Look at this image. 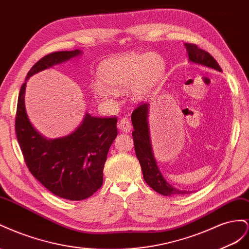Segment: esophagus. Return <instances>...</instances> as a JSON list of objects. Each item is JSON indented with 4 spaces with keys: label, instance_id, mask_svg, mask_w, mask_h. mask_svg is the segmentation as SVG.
Wrapping results in <instances>:
<instances>
[{
    "label": "esophagus",
    "instance_id": "1",
    "mask_svg": "<svg viewBox=\"0 0 249 249\" xmlns=\"http://www.w3.org/2000/svg\"><path fill=\"white\" fill-rule=\"evenodd\" d=\"M118 128L122 132H129L131 130V123H130L129 119H127V118L121 119L119 121Z\"/></svg>",
    "mask_w": 249,
    "mask_h": 249
}]
</instances>
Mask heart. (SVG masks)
Returning <instances> with one entry per match:
<instances>
[{"label": "heart", "instance_id": "heart-1", "mask_svg": "<svg viewBox=\"0 0 249 249\" xmlns=\"http://www.w3.org/2000/svg\"><path fill=\"white\" fill-rule=\"evenodd\" d=\"M164 60L155 53H129L104 60L98 70L102 84L96 85V93L109 98L113 90L127 89L133 100L144 99L164 72Z\"/></svg>", "mask_w": 249, "mask_h": 249}]
</instances>
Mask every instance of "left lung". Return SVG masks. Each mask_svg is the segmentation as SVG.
<instances>
[{
    "label": "left lung",
    "instance_id": "1",
    "mask_svg": "<svg viewBox=\"0 0 249 249\" xmlns=\"http://www.w3.org/2000/svg\"><path fill=\"white\" fill-rule=\"evenodd\" d=\"M186 48L188 50L189 58L192 62L217 70L219 72L222 71L215 58L207 51L198 48L197 45L186 44ZM147 115L148 104L146 103L140 104L132 111L131 115V121L134 128L132 131L134 150H136V155L140 161L145 181L148 183L149 187H151L155 192L164 196L189 194V192L187 191H180L170 186L158 168L152 153L150 138H149Z\"/></svg>",
    "mask_w": 249,
    "mask_h": 249
}]
</instances>
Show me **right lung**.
Wrapping results in <instances>:
<instances>
[{
	"mask_svg": "<svg viewBox=\"0 0 249 249\" xmlns=\"http://www.w3.org/2000/svg\"><path fill=\"white\" fill-rule=\"evenodd\" d=\"M79 50L45 55L30 69L33 74L79 55ZM19 89L16 115V133L26 165L42 186L68 200H83L101 188L103 168L109 147L118 134L117 117H93L87 113L82 124L67 137L47 140L27 117L24 94Z\"/></svg>",
	"mask_w": 249,
	"mask_h": 249,
	"instance_id": "right-lung-1",
	"label": "right lung"
}]
</instances>
